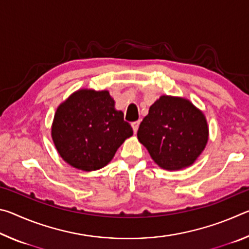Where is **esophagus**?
<instances>
[{"mask_svg": "<svg viewBox=\"0 0 249 249\" xmlns=\"http://www.w3.org/2000/svg\"><path fill=\"white\" fill-rule=\"evenodd\" d=\"M138 126H140V121L133 122V123H132V127H133V130H134V133H135V134L137 133V130H138Z\"/></svg>", "mask_w": 249, "mask_h": 249, "instance_id": "1", "label": "esophagus"}]
</instances>
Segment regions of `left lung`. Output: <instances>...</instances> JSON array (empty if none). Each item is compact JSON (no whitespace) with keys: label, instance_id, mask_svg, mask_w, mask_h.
<instances>
[{"label":"left lung","instance_id":"obj_1","mask_svg":"<svg viewBox=\"0 0 249 249\" xmlns=\"http://www.w3.org/2000/svg\"><path fill=\"white\" fill-rule=\"evenodd\" d=\"M137 137L160 168L180 170L191 166L204 150L208 122L189 100L161 95L149 107Z\"/></svg>","mask_w":249,"mask_h":249}]
</instances>
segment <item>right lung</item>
I'll use <instances>...</instances> for the list:
<instances>
[{
	"mask_svg": "<svg viewBox=\"0 0 249 249\" xmlns=\"http://www.w3.org/2000/svg\"><path fill=\"white\" fill-rule=\"evenodd\" d=\"M133 128L108 91L81 89L59 105L52 137L60 157L83 171L107 166Z\"/></svg>",
	"mask_w": 249,
	"mask_h": 249,
	"instance_id": "add662e5",
	"label": "right lung"
}]
</instances>
